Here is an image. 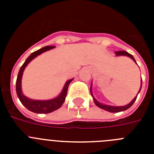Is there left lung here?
<instances>
[{
	"label": "left lung",
	"mask_w": 154,
	"mask_h": 154,
	"mask_svg": "<svg viewBox=\"0 0 154 154\" xmlns=\"http://www.w3.org/2000/svg\"><path fill=\"white\" fill-rule=\"evenodd\" d=\"M116 54V56H128L129 58H130L131 59H133V61L134 62H135L136 64L137 63V62H136L135 58H133V56L132 55H130V53H128L127 51H116L115 52ZM92 83H91V86H90V92H91V95H92V99H93V101L94 103H95V104L98 107H99V108L103 109L106 110V111H108V112H122V111H125V110L128 109L129 108H130V107L133 106V104L134 103V102L136 101V99H137V96H138L139 92H140L141 90V88H142V80H141V85H140V90H139L138 93H137V96H135V98L132 100L131 102H130L129 104L126 105V106H109V105H106V104H103V103H99V101H98L97 99H96V98L94 97L93 94H92Z\"/></svg>",
	"instance_id": "1"
}]
</instances>
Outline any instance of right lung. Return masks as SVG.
I'll use <instances>...</instances> for the list:
<instances>
[{
	"label": "right lung",
	"mask_w": 154,
	"mask_h": 154,
	"mask_svg": "<svg viewBox=\"0 0 154 154\" xmlns=\"http://www.w3.org/2000/svg\"><path fill=\"white\" fill-rule=\"evenodd\" d=\"M54 48H55L54 46H45V47L42 48L41 49L37 50V51H34L33 53H31L25 60L24 63L22 65V66L19 70L18 75H17V81H16V92H17V97L20 99V101H21V103H22L24 107H26L28 110H30L31 112H35V113H50V112L55 111V110L60 108L65 100L69 84L73 80V79L68 80L64 85L63 89H62L60 94L57 97L53 98V99H47V100L32 99L28 98L23 94L22 89H21V79H22L23 72H24V69H25L27 65L31 62V61H32L34 58H36L38 55H41L43 52L49 51V50L52 49Z\"/></svg>",
	"instance_id": "right-lung-1"
}]
</instances>
